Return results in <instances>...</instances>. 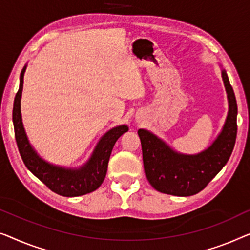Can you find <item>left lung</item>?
<instances>
[{
    "label": "left lung",
    "mask_w": 250,
    "mask_h": 250,
    "mask_svg": "<svg viewBox=\"0 0 250 250\" xmlns=\"http://www.w3.org/2000/svg\"><path fill=\"white\" fill-rule=\"evenodd\" d=\"M222 78L229 100V113L222 132L203 153L182 155L144 129L138 130L142 142L144 170L157 191L173 196H192L202 191L229 161L237 138V101L226 70Z\"/></svg>",
    "instance_id": "left-lung-1"
}]
</instances>
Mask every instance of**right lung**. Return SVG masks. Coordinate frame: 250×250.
Listing matches in <instances>:
<instances>
[{
    "label": "right lung",
    "instance_id": "right-lung-1",
    "mask_svg": "<svg viewBox=\"0 0 250 250\" xmlns=\"http://www.w3.org/2000/svg\"><path fill=\"white\" fill-rule=\"evenodd\" d=\"M24 70H26V66L21 71L20 87L15 97L12 112L17 145H18L19 153L24 165L35 177H37L44 185H46L48 189L58 195L76 197L96 190L106 175L108 160H110L114 144L121 135L128 131V126H115L105 133L100 143L97 144L93 156L87 162V164L80 167L79 170H69V168L55 167L47 163L42 160L30 146L26 132H24L22 121H21L20 100L23 87Z\"/></svg>",
    "mask_w": 250,
    "mask_h": 250
}]
</instances>
